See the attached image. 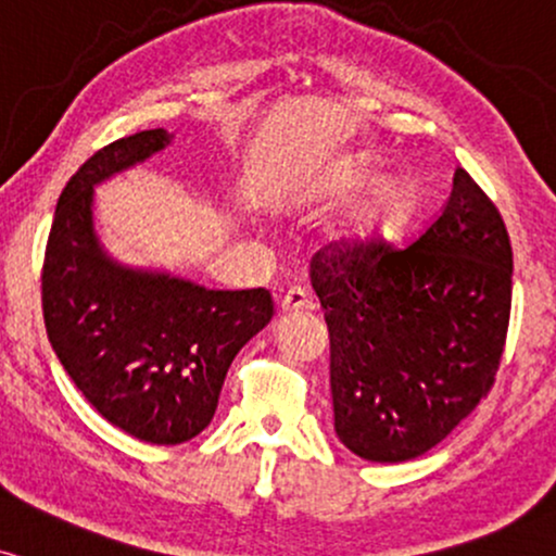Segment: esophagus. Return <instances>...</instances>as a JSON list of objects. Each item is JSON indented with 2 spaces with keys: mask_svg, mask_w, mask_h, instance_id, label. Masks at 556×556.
<instances>
[{
  "mask_svg": "<svg viewBox=\"0 0 556 556\" xmlns=\"http://www.w3.org/2000/svg\"><path fill=\"white\" fill-rule=\"evenodd\" d=\"M305 305H307V292L303 287H290V290L282 295V300H279V311L282 313H298L303 311Z\"/></svg>",
  "mask_w": 556,
  "mask_h": 556,
  "instance_id": "obj_1",
  "label": "esophagus"
}]
</instances>
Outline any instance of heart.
<instances>
[{"mask_svg":"<svg viewBox=\"0 0 556 556\" xmlns=\"http://www.w3.org/2000/svg\"><path fill=\"white\" fill-rule=\"evenodd\" d=\"M380 165L372 157L352 160L346 168L339 173L333 184V197L346 199L357 197L359 191L376 184ZM414 206H417V193H414L412 180L391 176L378 180L363 199H357L350 212H346L339 238L350 240L354 245H372L378 240L393 238L412 219Z\"/></svg>","mask_w":556,"mask_h":556,"instance_id":"obj_1","label":"heart"}]
</instances>
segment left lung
Returning a JSON list of instances; mask_svg holds the SVG:
<instances>
[{"label": "left lung", "instance_id": "8db88e82", "mask_svg": "<svg viewBox=\"0 0 556 556\" xmlns=\"http://www.w3.org/2000/svg\"><path fill=\"white\" fill-rule=\"evenodd\" d=\"M311 285L331 339L333 430L354 456H422L486 399L510 324L513 249L464 168L414 243L329 245Z\"/></svg>", "mask_w": 556, "mask_h": 556}]
</instances>
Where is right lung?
Returning a JSON list of instances; mask_svg holds the SVG:
<instances>
[{
    "instance_id": "obj_1",
    "label": "right lung",
    "mask_w": 556,
    "mask_h": 556,
    "mask_svg": "<svg viewBox=\"0 0 556 556\" xmlns=\"http://www.w3.org/2000/svg\"><path fill=\"white\" fill-rule=\"evenodd\" d=\"M168 144V131L150 129L85 160L59 197L41 274L59 363L100 417L152 445L186 443L212 422L227 367L274 316L264 287L206 290L103 251L92 189Z\"/></svg>"
}]
</instances>
